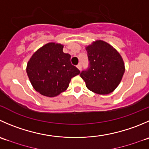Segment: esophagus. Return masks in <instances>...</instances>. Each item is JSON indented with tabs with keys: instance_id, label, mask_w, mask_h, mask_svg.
Returning <instances> with one entry per match:
<instances>
[{
	"instance_id": "obj_1",
	"label": "esophagus",
	"mask_w": 149,
	"mask_h": 149,
	"mask_svg": "<svg viewBox=\"0 0 149 149\" xmlns=\"http://www.w3.org/2000/svg\"><path fill=\"white\" fill-rule=\"evenodd\" d=\"M77 68H78V69H79V70H81V63H79V64H78V65H77Z\"/></svg>"
}]
</instances>
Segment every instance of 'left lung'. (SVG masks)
<instances>
[{
	"mask_svg": "<svg viewBox=\"0 0 149 149\" xmlns=\"http://www.w3.org/2000/svg\"><path fill=\"white\" fill-rule=\"evenodd\" d=\"M89 67L80 73L88 89L108 95L116 89L125 73V63L112 46L97 40L86 47Z\"/></svg>",
	"mask_w": 149,
	"mask_h": 149,
	"instance_id": "8db88e82",
	"label": "left lung"
}]
</instances>
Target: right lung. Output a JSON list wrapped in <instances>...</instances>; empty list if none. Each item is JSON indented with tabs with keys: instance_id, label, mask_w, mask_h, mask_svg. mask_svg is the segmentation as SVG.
<instances>
[{
	"instance_id": "1",
	"label": "right lung",
	"mask_w": 149,
	"mask_h": 149,
	"mask_svg": "<svg viewBox=\"0 0 149 149\" xmlns=\"http://www.w3.org/2000/svg\"><path fill=\"white\" fill-rule=\"evenodd\" d=\"M63 45L48 43L38 49L28 61L27 71L33 88L41 95L53 97L68 89L80 70L70 63V55L63 52Z\"/></svg>"
}]
</instances>
